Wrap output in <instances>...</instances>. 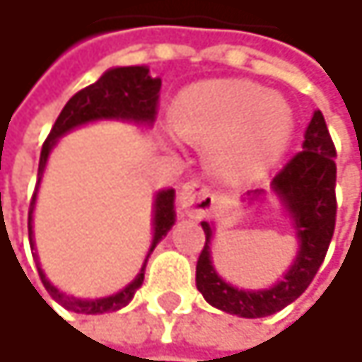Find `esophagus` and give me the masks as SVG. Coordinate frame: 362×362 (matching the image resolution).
Returning <instances> with one entry per match:
<instances>
[{
    "mask_svg": "<svg viewBox=\"0 0 362 362\" xmlns=\"http://www.w3.org/2000/svg\"><path fill=\"white\" fill-rule=\"evenodd\" d=\"M216 199L207 186L201 182L190 180L186 182L178 190V207L186 214H205L214 207Z\"/></svg>",
    "mask_w": 362,
    "mask_h": 362,
    "instance_id": "1",
    "label": "esophagus"
}]
</instances>
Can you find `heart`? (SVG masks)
Here are the masks:
<instances>
[{"label": "heart", "instance_id": "obj_1", "mask_svg": "<svg viewBox=\"0 0 362 362\" xmlns=\"http://www.w3.org/2000/svg\"><path fill=\"white\" fill-rule=\"evenodd\" d=\"M172 123L182 140L211 146V168L228 182L253 178L285 153L293 112L287 100L243 79H214L186 88Z\"/></svg>", "mask_w": 362, "mask_h": 362}]
</instances>
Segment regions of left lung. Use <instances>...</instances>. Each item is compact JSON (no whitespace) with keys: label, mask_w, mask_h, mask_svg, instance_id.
Masks as SVG:
<instances>
[{"label":"left lung","mask_w":362,"mask_h":362,"mask_svg":"<svg viewBox=\"0 0 362 362\" xmlns=\"http://www.w3.org/2000/svg\"><path fill=\"white\" fill-rule=\"evenodd\" d=\"M335 146L327 129L325 117L315 110L302 151L274 176L272 190L285 203L293 218L296 233L300 239V252L291 268L270 289L245 291L224 283L211 264V226L201 222L205 233V245L197 259V289L205 302L228 315L243 319H259L274 315L298 300L313 283L325 259L333 230H335ZM253 194H259L257 190Z\"/></svg>","instance_id":"obj_1"}]
</instances>
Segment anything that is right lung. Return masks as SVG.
I'll return each instance as SVG.
<instances>
[{"instance_id":"obj_1","label":"right lung","mask_w":362,"mask_h":362,"mask_svg":"<svg viewBox=\"0 0 362 362\" xmlns=\"http://www.w3.org/2000/svg\"><path fill=\"white\" fill-rule=\"evenodd\" d=\"M159 90H161V79H153L148 75L146 66H117L107 71L96 83L79 90L66 105L60 110L56 123L52 125V132L47 134L43 146H41V157H39V180L47 161L49 151L54 148L56 140L60 136H64L66 132H71L77 125L96 121V119H125V121H136V123H153L155 115H157V105H159ZM174 197L176 192L172 188L161 190L155 199V218H153V226H155V235H153V245L148 250V255L155 250V245L168 235V230L174 226L176 222V211H174ZM33 205H35V194L31 199V207H29V241L33 245V226H31V214H33ZM146 255V259H148ZM144 268L146 262L142 264L138 276L119 293L109 296V298H100V300H81V298H73L66 296L62 291H58L43 274V270L37 264L39 276L43 287L47 289V293L66 310L73 313H83V315H103L110 310H119L123 306H127L136 293V289L142 285L144 281Z\"/></svg>"}]
</instances>
